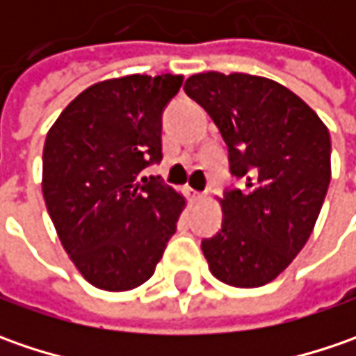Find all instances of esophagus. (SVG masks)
I'll return each instance as SVG.
<instances>
[{"label": "esophagus", "instance_id": "esophagus-1", "mask_svg": "<svg viewBox=\"0 0 356 356\" xmlns=\"http://www.w3.org/2000/svg\"><path fill=\"white\" fill-rule=\"evenodd\" d=\"M188 194H190V198L194 200V202H200V200H204V196H206L204 192H196V190H192V188L188 190Z\"/></svg>", "mask_w": 356, "mask_h": 356}]
</instances>
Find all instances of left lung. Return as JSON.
Segmentation results:
<instances>
[{
  "label": "left lung",
  "mask_w": 356,
  "mask_h": 356,
  "mask_svg": "<svg viewBox=\"0 0 356 356\" xmlns=\"http://www.w3.org/2000/svg\"><path fill=\"white\" fill-rule=\"evenodd\" d=\"M186 95L212 117L245 188L220 200L222 229L202 241L213 277L234 287L273 281L303 250L331 182V138L313 108L266 76L198 73Z\"/></svg>",
  "instance_id": "1"
}]
</instances>
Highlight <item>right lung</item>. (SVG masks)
Returning <instances> with one entry per match:
<instances>
[{
	"instance_id": "add662e5",
	"label": "right lung",
	"mask_w": 356,
	"mask_h": 356,
	"mask_svg": "<svg viewBox=\"0 0 356 356\" xmlns=\"http://www.w3.org/2000/svg\"><path fill=\"white\" fill-rule=\"evenodd\" d=\"M180 75H129L85 89L51 127L43 198L90 285L129 291L152 277L184 198L143 170L162 160V113Z\"/></svg>"
}]
</instances>
